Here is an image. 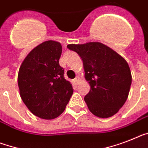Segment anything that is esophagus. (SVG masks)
Returning a JSON list of instances; mask_svg holds the SVG:
<instances>
[{"label": "esophagus", "instance_id": "34e87169", "mask_svg": "<svg viewBox=\"0 0 148 148\" xmlns=\"http://www.w3.org/2000/svg\"><path fill=\"white\" fill-rule=\"evenodd\" d=\"M79 81H80V78L78 77H76L74 78V80H73V82H74V84H78V83H79Z\"/></svg>", "mask_w": 148, "mask_h": 148}]
</instances>
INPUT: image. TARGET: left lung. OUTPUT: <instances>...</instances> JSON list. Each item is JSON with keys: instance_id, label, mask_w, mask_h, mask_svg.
I'll return each mask as SVG.
<instances>
[{"instance_id": "1", "label": "left lung", "mask_w": 148, "mask_h": 148, "mask_svg": "<svg viewBox=\"0 0 148 148\" xmlns=\"http://www.w3.org/2000/svg\"><path fill=\"white\" fill-rule=\"evenodd\" d=\"M84 62L85 78L90 90L84 100L98 117L108 118L118 112L126 102L132 84L126 61L110 47L99 42L69 44Z\"/></svg>"}]
</instances>
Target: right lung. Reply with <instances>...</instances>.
<instances>
[{
  "label": "right lung",
  "mask_w": 148,
  "mask_h": 148,
  "mask_svg": "<svg viewBox=\"0 0 148 148\" xmlns=\"http://www.w3.org/2000/svg\"><path fill=\"white\" fill-rule=\"evenodd\" d=\"M62 51L59 42H43L28 53L18 71L21 98L40 118L52 120L62 114L74 92L59 64Z\"/></svg>",
  "instance_id": "1"
}]
</instances>
